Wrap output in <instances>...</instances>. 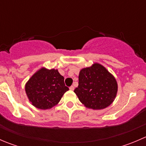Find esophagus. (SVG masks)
<instances>
[{"instance_id":"34e87169","label":"esophagus","mask_w":146,"mask_h":146,"mask_svg":"<svg viewBox=\"0 0 146 146\" xmlns=\"http://www.w3.org/2000/svg\"><path fill=\"white\" fill-rule=\"evenodd\" d=\"M69 89H70V90H74V86L71 85V86H70V88H69Z\"/></svg>"}]
</instances>
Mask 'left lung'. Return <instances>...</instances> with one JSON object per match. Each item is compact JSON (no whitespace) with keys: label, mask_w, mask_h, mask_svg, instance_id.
<instances>
[{"label":"left lung","mask_w":146,"mask_h":146,"mask_svg":"<svg viewBox=\"0 0 146 146\" xmlns=\"http://www.w3.org/2000/svg\"><path fill=\"white\" fill-rule=\"evenodd\" d=\"M78 86L75 93L86 107L104 109L112 103L117 95V83L114 76L99 64L80 71Z\"/></svg>","instance_id":"8db88e82"}]
</instances>
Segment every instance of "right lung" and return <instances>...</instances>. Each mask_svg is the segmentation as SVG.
<instances>
[{"mask_svg": "<svg viewBox=\"0 0 146 146\" xmlns=\"http://www.w3.org/2000/svg\"><path fill=\"white\" fill-rule=\"evenodd\" d=\"M68 88L58 70L42 68L28 80L25 91L32 105L41 110L50 109L58 104Z\"/></svg>", "mask_w": 146, "mask_h": 146, "instance_id": "add662e5", "label": "right lung"}]
</instances>
